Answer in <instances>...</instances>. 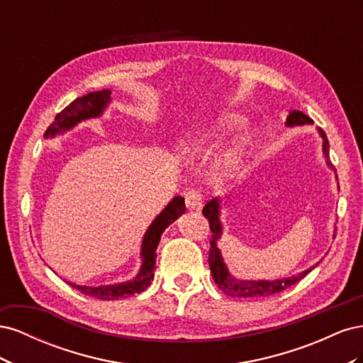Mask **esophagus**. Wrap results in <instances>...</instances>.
Listing matches in <instances>:
<instances>
[{"label":"esophagus","instance_id":"obj_1","mask_svg":"<svg viewBox=\"0 0 363 363\" xmlns=\"http://www.w3.org/2000/svg\"><path fill=\"white\" fill-rule=\"evenodd\" d=\"M184 199L186 207H188L191 212H200L203 208V196L199 191H189L184 195Z\"/></svg>","mask_w":363,"mask_h":363}]
</instances>
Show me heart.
Segmentation results:
<instances>
[{
	"instance_id": "obj_1",
	"label": "heart",
	"mask_w": 363,
	"mask_h": 363,
	"mask_svg": "<svg viewBox=\"0 0 363 363\" xmlns=\"http://www.w3.org/2000/svg\"><path fill=\"white\" fill-rule=\"evenodd\" d=\"M247 124L244 115L238 112H221L206 121H201L194 125L188 138H186V147L192 152H207L223 144L228 138L235 136L238 131L242 130ZM250 148V136L244 135L236 139L221 156L215 162V169L223 179L230 180L236 177L244 168Z\"/></svg>"
}]
</instances>
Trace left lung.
Instances as JSON below:
<instances>
[{
    "label": "left lung",
    "mask_w": 363,
    "mask_h": 363,
    "mask_svg": "<svg viewBox=\"0 0 363 363\" xmlns=\"http://www.w3.org/2000/svg\"><path fill=\"white\" fill-rule=\"evenodd\" d=\"M306 124H313V121L300 111H291L286 118V123H284V125L286 127H298V125H306ZM316 130L323 139V155H324L327 167L336 172L333 164L330 163V160H328V150H330V145H328L327 136L320 127H318ZM336 180H337V177H336ZM203 215L208 219V225H211V230H212L211 248H208V265H211L212 277H213V281L216 283V286L230 296H238V298H259V296H269L274 294H279L284 289L291 288L292 284H295L296 281H300L312 269H315L318 267V263H320V262H316L313 267L307 268L298 274H294V276H291V277L274 279V280H240V279H236L233 274L228 271L225 262H224V257H223V252L218 247V244L221 242V238L224 233L223 223H221V200L213 199L208 201L203 208ZM333 238H335V235H333Z\"/></svg>",
    "instance_id": "obj_1"
}]
</instances>
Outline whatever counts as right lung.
Listing matches in <instances>:
<instances>
[{
	"instance_id": "obj_1",
	"label": "right lung",
	"mask_w": 363,
	"mask_h": 363,
	"mask_svg": "<svg viewBox=\"0 0 363 363\" xmlns=\"http://www.w3.org/2000/svg\"><path fill=\"white\" fill-rule=\"evenodd\" d=\"M112 91L103 89L98 92H89L83 96L75 98V100L63 108L60 113L56 115L54 123L47 128L45 139H52L59 135L67 133L82 121L100 118L103 112L111 104ZM186 211L184 199L183 196H174V199L167 204V207L152 219V223L147 228L140 244V268L136 276L123 281V283H113V284H101V286H84V284H77L68 281L72 288L79 289L82 294L94 296L98 300H118V298H127L135 294H140L145 291L152 277H155V265H156V250L160 242V236L169 224H172L175 219L180 218Z\"/></svg>"
}]
</instances>
